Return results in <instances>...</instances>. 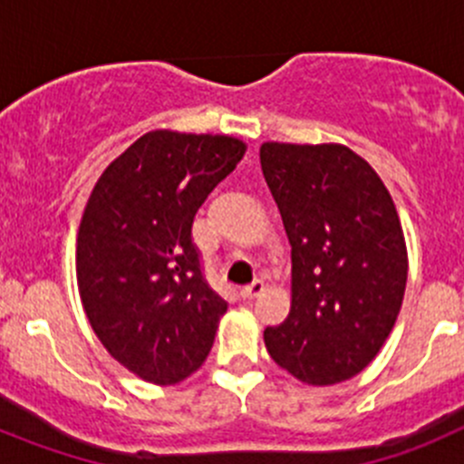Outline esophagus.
I'll list each match as a JSON object with an SVG mask.
<instances>
[{"label": "esophagus", "mask_w": 464, "mask_h": 464, "mask_svg": "<svg viewBox=\"0 0 464 464\" xmlns=\"http://www.w3.org/2000/svg\"><path fill=\"white\" fill-rule=\"evenodd\" d=\"M265 293V283L262 281H253L251 285H248V288H244L241 290V297L244 299H256V297H260V295Z\"/></svg>", "instance_id": "34e87169"}]
</instances>
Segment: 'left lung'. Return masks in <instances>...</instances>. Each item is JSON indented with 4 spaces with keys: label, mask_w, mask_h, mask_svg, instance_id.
Listing matches in <instances>:
<instances>
[{
    "label": "left lung",
    "mask_w": 464,
    "mask_h": 464,
    "mask_svg": "<svg viewBox=\"0 0 464 464\" xmlns=\"http://www.w3.org/2000/svg\"><path fill=\"white\" fill-rule=\"evenodd\" d=\"M260 165L293 248L290 314L265 346L302 383L353 379L383 348L407 288L395 202L343 143L265 141Z\"/></svg>",
    "instance_id": "left-lung-1"
}]
</instances>
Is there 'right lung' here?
<instances>
[{"label":"right lung","mask_w":464,"mask_h":464,"mask_svg":"<svg viewBox=\"0 0 464 464\" xmlns=\"http://www.w3.org/2000/svg\"><path fill=\"white\" fill-rule=\"evenodd\" d=\"M246 141L153 130L94 183L76 237L81 304L102 346L139 379L174 385L202 367L227 304L208 288L192 220Z\"/></svg>","instance_id":"right-lung-1"}]
</instances>
